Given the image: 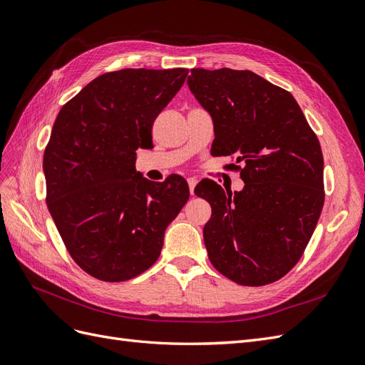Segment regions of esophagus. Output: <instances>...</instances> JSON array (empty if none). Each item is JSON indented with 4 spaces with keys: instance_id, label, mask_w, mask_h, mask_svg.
Returning <instances> with one entry per match:
<instances>
[{
    "instance_id": "obj_1",
    "label": "esophagus",
    "mask_w": 365,
    "mask_h": 365,
    "mask_svg": "<svg viewBox=\"0 0 365 365\" xmlns=\"http://www.w3.org/2000/svg\"><path fill=\"white\" fill-rule=\"evenodd\" d=\"M195 185H197V179H187V186H190V194L191 195H194V187H195Z\"/></svg>"
}]
</instances>
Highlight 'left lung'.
<instances>
[{
  "mask_svg": "<svg viewBox=\"0 0 365 365\" xmlns=\"http://www.w3.org/2000/svg\"><path fill=\"white\" fill-rule=\"evenodd\" d=\"M187 86L212 116L215 156H237L244 187L200 182L212 215L203 227L209 261L230 280L262 287L299 262L324 203L323 153L291 93L252 71L191 69Z\"/></svg>",
  "mask_w": 365,
  "mask_h": 365,
  "instance_id": "1",
  "label": "left lung"
}]
</instances>
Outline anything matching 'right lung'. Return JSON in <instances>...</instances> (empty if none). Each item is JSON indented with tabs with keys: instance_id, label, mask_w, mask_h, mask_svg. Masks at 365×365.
Listing matches in <instances>:
<instances>
[{
	"instance_id": "right-lung-1",
	"label": "right lung",
	"mask_w": 365,
	"mask_h": 365,
	"mask_svg": "<svg viewBox=\"0 0 365 365\" xmlns=\"http://www.w3.org/2000/svg\"><path fill=\"white\" fill-rule=\"evenodd\" d=\"M187 69H121L93 78L54 121L43 153L46 206L76 264L123 282L158 261L163 235L190 198L180 175L156 183L135 168L158 115Z\"/></svg>"
}]
</instances>
